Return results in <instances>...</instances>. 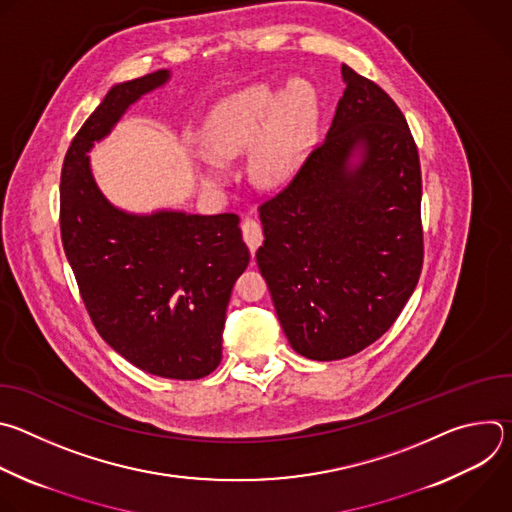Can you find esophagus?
<instances>
[{"mask_svg": "<svg viewBox=\"0 0 512 512\" xmlns=\"http://www.w3.org/2000/svg\"><path fill=\"white\" fill-rule=\"evenodd\" d=\"M241 229H243V239H245L247 247H249V249H251V253L255 255V251L259 249V245H261V241H263L261 225H259L257 221H253V218H245L243 225H241Z\"/></svg>", "mask_w": 512, "mask_h": 512, "instance_id": "esophagus-1", "label": "esophagus"}]
</instances>
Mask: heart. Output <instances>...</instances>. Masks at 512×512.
Instances as JSON below:
<instances>
[{"instance_id":"1","label":"heart","mask_w":512,"mask_h":512,"mask_svg":"<svg viewBox=\"0 0 512 512\" xmlns=\"http://www.w3.org/2000/svg\"><path fill=\"white\" fill-rule=\"evenodd\" d=\"M316 115L318 99L306 81H291L281 93L269 85H253L223 99L200 133L206 152L200 162L204 180L221 182L225 176L221 162L243 154L257 136L253 176L265 184L289 178L308 150Z\"/></svg>"}]
</instances>
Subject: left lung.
Segmentation results:
<instances>
[{"mask_svg": "<svg viewBox=\"0 0 512 512\" xmlns=\"http://www.w3.org/2000/svg\"><path fill=\"white\" fill-rule=\"evenodd\" d=\"M326 139L259 206L257 265L298 354L352 356L397 320L423 267L421 168L395 101L342 64Z\"/></svg>", "mask_w": 512, "mask_h": 512, "instance_id": "8db88e82", "label": "left lung"}]
</instances>
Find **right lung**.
Listing matches in <instances>:
<instances>
[{
  "label": "right lung",
  "mask_w": 512,
  "mask_h": 512,
  "mask_svg": "<svg viewBox=\"0 0 512 512\" xmlns=\"http://www.w3.org/2000/svg\"><path fill=\"white\" fill-rule=\"evenodd\" d=\"M170 70L115 85L72 139L60 174V235L101 338L137 369L178 381L223 358L227 306L251 253L233 212L131 214L95 184L89 152Z\"/></svg>",
  "instance_id": "right-lung-1"
}]
</instances>
